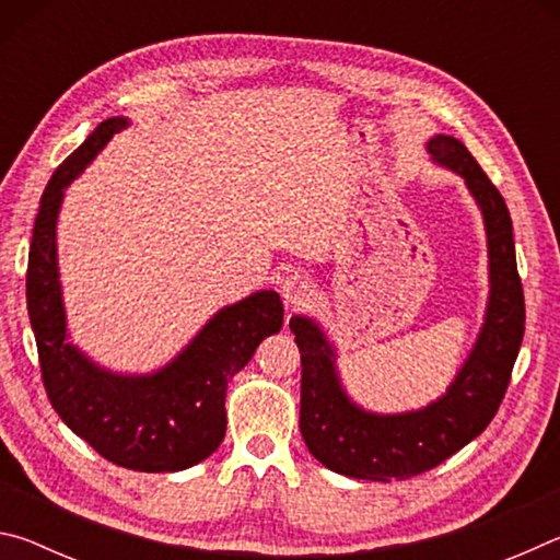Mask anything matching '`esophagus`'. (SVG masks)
<instances>
[{"mask_svg": "<svg viewBox=\"0 0 560 560\" xmlns=\"http://www.w3.org/2000/svg\"><path fill=\"white\" fill-rule=\"evenodd\" d=\"M281 296L283 303H287V308L306 306L311 296H314V283L303 277V273H291V277L283 279L281 283Z\"/></svg>", "mask_w": 560, "mask_h": 560, "instance_id": "obj_1", "label": "esophagus"}]
</instances>
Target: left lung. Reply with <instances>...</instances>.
I'll use <instances>...</instances> for the list:
<instances>
[{
	"mask_svg": "<svg viewBox=\"0 0 560 560\" xmlns=\"http://www.w3.org/2000/svg\"><path fill=\"white\" fill-rule=\"evenodd\" d=\"M432 163L457 173L485 217L489 301L477 343L444 395L420 410L383 415L350 400L336 368V346L314 318L293 316L301 353V420L308 452L330 471L353 479H410L479 438L497 415L524 340V289L516 271L514 226L504 197L452 136L428 143Z\"/></svg>",
	"mask_w": 560,
	"mask_h": 560,
	"instance_id": "left-lung-1",
	"label": "left lung"
}]
</instances>
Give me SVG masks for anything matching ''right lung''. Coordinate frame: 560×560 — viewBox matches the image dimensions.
<instances>
[{"label": "right lung", "instance_id": "right-lung-1", "mask_svg": "<svg viewBox=\"0 0 560 560\" xmlns=\"http://www.w3.org/2000/svg\"><path fill=\"white\" fill-rule=\"evenodd\" d=\"M128 126L122 116L103 120L46 185L34 222L26 306L46 395L69 430L118 467L179 471L222 444L226 385L264 338L279 334L283 303L277 291H254L217 311L167 365L143 375L113 373L71 343L56 254L63 189Z\"/></svg>", "mask_w": 560, "mask_h": 560}]
</instances>
